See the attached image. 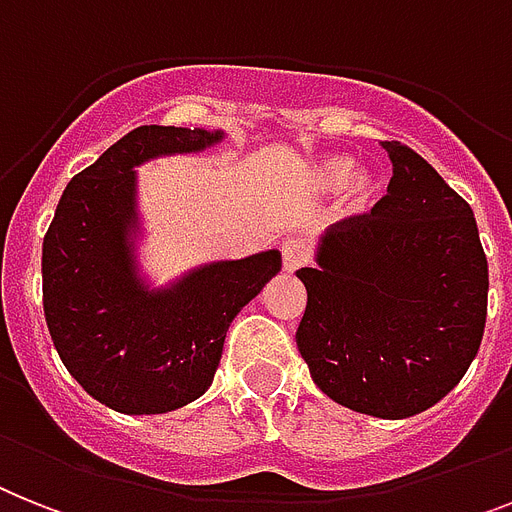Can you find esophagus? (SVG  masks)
Listing matches in <instances>:
<instances>
[{
  "instance_id": "obj_1",
  "label": "esophagus",
  "mask_w": 512,
  "mask_h": 512,
  "mask_svg": "<svg viewBox=\"0 0 512 512\" xmlns=\"http://www.w3.org/2000/svg\"><path fill=\"white\" fill-rule=\"evenodd\" d=\"M303 264H306V248H303L301 240H285V243H282V269H285L287 274H293L298 272Z\"/></svg>"
}]
</instances>
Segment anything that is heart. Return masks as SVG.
<instances>
[{"instance_id":"heart-1","label":"heart","mask_w":512,"mask_h":512,"mask_svg":"<svg viewBox=\"0 0 512 512\" xmlns=\"http://www.w3.org/2000/svg\"><path fill=\"white\" fill-rule=\"evenodd\" d=\"M298 185L308 196H329L337 190V219L356 225L374 211L382 180L371 167L353 164L345 154H322L298 170Z\"/></svg>"}]
</instances>
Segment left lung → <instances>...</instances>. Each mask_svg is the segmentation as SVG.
<instances>
[{"instance_id":"1","label":"left lung","mask_w":512,"mask_h":512,"mask_svg":"<svg viewBox=\"0 0 512 512\" xmlns=\"http://www.w3.org/2000/svg\"><path fill=\"white\" fill-rule=\"evenodd\" d=\"M387 196L332 230L298 269V350L316 387L350 411L408 418L463 379L487 322L489 269L474 211L398 141Z\"/></svg>"}]
</instances>
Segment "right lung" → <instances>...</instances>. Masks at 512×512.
<instances>
[{"label": "right lung", "mask_w": 512, "mask_h": 512, "mask_svg": "<svg viewBox=\"0 0 512 512\" xmlns=\"http://www.w3.org/2000/svg\"><path fill=\"white\" fill-rule=\"evenodd\" d=\"M225 138L222 128L143 125L59 198L41 253L46 327L75 382L112 411L151 416L201 398L232 319L282 269L277 248L206 261L164 285L143 269L138 167Z\"/></svg>", "instance_id": "right-lung-1"}]
</instances>
